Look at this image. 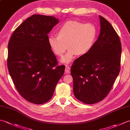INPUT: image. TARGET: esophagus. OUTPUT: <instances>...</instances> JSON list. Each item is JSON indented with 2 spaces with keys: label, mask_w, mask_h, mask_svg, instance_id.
I'll return each instance as SVG.
<instances>
[{
  "label": "esophagus",
  "mask_w": 130,
  "mask_h": 130,
  "mask_svg": "<svg viewBox=\"0 0 130 130\" xmlns=\"http://www.w3.org/2000/svg\"><path fill=\"white\" fill-rule=\"evenodd\" d=\"M70 68L69 67L68 65H67L65 67V73H70Z\"/></svg>",
  "instance_id": "34e87169"
}]
</instances>
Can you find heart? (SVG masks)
<instances>
[{"label": "heart", "mask_w": 130, "mask_h": 130, "mask_svg": "<svg viewBox=\"0 0 130 130\" xmlns=\"http://www.w3.org/2000/svg\"><path fill=\"white\" fill-rule=\"evenodd\" d=\"M57 36H50L48 45L54 53L61 56L69 48L60 62L68 64L76 55L84 56L92 50L97 37V29L92 23L68 21L58 29Z\"/></svg>", "instance_id": "heart-1"}]
</instances>
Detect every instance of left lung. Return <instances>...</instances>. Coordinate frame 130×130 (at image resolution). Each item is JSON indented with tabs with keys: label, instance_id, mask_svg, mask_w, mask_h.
<instances>
[{
	"label": "left lung",
	"instance_id": "1",
	"mask_svg": "<svg viewBox=\"0 0 130 130\" xmlns=\"http://www.w3.org/2000/svg\"><path fill=\"white\" fill-rule=\"evenodd\" d=\"M101 30L89 53L71 66L73 92L83 103L92 104L103 100L112 89L120 73L121 43L113 27L99 15Z\"/></svg>",
	"mask_w": 130,
	"mask_h": 130
}]
</instances>
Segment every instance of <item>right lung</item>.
Here are the masks:
<instances>
[{
	"mask_svg": "<svg viewBox=\"0 0 130 130\" xmlns=\"http://www.w3.org/2000/svg\"><path fill=\"white\" fill-rule=\"evenodd\" d=\"M59 22L52 16L34 14L14 31L8 43V69L17 90L31 103L48 102L63 75L48 43V34Z\"/></svg>",
	"mask_w": 130,
	"mask_h": 130,
	"instance_id": "obj_1",
	"label": "right lung"
}]
</instances>
